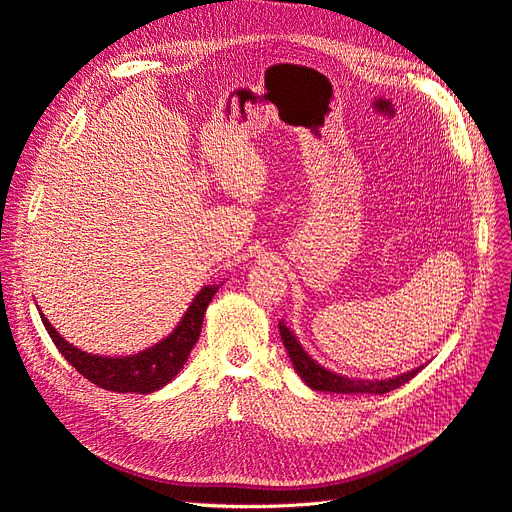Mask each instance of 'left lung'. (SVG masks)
Masks as SVG:
<instances>
[{
  "mask_svg": "<svg viewBox=\"0 0 512 512\" xmlns=\"http://www.w3.org/2000/svg\"><path fill=\"white\" fill-rule=\"evenodd\" d=\"M278 329H280V340H283L285 349L291 357V364L295 368V372L300 374L302 381L315 391H329V393H370V395H383L387 391H393L402 387L404 383H408L412 376H415L419 368L415 370H408L404 374H398L393 378H351V376H344V374H338V372H332L329 368L321 366L317 359H312L306 351L304 346L300 344L298 336H295L291 329L287 327L285 321L278 323Z\"/></svg>",
  "mask_w": 512,
  "mask_h": 512,
  "instance_id": "obj_1",
  "label": "left lung"
}]
</instances>
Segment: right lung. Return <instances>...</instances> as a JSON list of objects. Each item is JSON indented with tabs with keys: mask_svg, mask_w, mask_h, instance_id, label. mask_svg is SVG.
Segmentation results:
<instances>
[{
	"mask_svg": "<svg viewBox=\"0 0 512 512\" xmlns=\"http://www.w3.org/2000/svg\"><path fill=\"white\" fill-rule=\"evenodd\" d=\"M217 291L219 285H204L197 291L183 319H180L178 325L172 329V334L134 355L108 357L80 351L78 346L70 344L57 332L51 321L44 317V312H40V317L59 353L68 359L87 381L108 391L146 395L166 387L172 378L183 370L191 349L195 346L197 338H200L206 308Z\"/></svg>",
	"mask_w": 512,
	"mask_h": 512,
	"instance_id": "right-lung-1",
	"label": "right lung"
}]
</instances>
